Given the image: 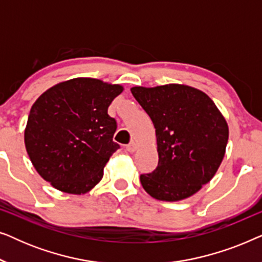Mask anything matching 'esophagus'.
<instances>
[{"mask_svg": "<svg viewBox=\"0 0 262 262\" xmlns=\"http://www.w3.org/2000/svg\"><path fill=\"white\" fill-rule=\"evenodd\" d=\"M136 149H137V144H136L135 142H132L130 144L126 145V150L128 152H135Z\"/></svg>", "mask_w": 262, "mask_h": 262, "instance_id": "34e87169", "label": "esophagus"}]
</instances>
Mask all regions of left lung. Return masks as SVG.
Listing matches in <instances>:
<instances>
[{
    "label": "left lung",
    "instance_id": "obj_1",
    "mask_svg": "<svg viewBox=\"0 0 262 262\" xmlns=\"http://www.w3.org/2000/svg\"><path fill=\"white\" fill-rule=\"evenodd\" d=\"M132 95L156 128L159 166L141 174L152 198L178 202L206 185L227 148V121L205 93L182 84L134 87Z\"/></svg>",
    "mask_w": 262,
    "mask_h": 262
}]
</instances>
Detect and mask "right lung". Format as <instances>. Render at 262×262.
I'll list each match as a JSON object with an SVG mask.
<instances>
[{
  "instance_id": "right-lung-1",
  "label": "right lung",
  "mask_w": 262,
  "mask_h": 262,
  "mask_svg": "<svg viewBox=\"0 0 262 262\" xmlns=\"http://www.w3.org/2000/svg\"><path fill=\"white\" fill-rule=\"evenodd\" d=\"M123 92L119 84L74 78L39 96L25 130V145L39 175L73 194L91 191L120 148L113 141L117 121L107 111Z\"/></svg>"
}]
</instances>
